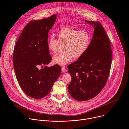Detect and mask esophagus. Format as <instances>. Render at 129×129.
Here are the masks:
<instances>
[{"label":"esophagus","mask_w":129,"mask_h":129,"mask_svg":"<svg viewBox=\"0 0 129 129\" xmlns=\"http://www.w3.org/2000/svg\"><path fill=\"white\" fill-rule=\"evenodd\" d=\"M61 69H62V71L63 72H65L66 71V69L65 68V67H63V66L61 67Z\"/></svg>","instance_id":"obj_1"}]
</instances>
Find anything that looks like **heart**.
I'll return each mask as SVG.
<instances>
[{
	"mask_svg": "<svg viewBox=\"0 0 129 129\" xmlns=\"http://www.w3.org/2000/svg\"><path fill=\"white\" fill-rule=\"evenodd\" d=\"M58 39L51 35L47 43L49 51L56 53L60 43L64 44L65 52L55 55L53 63L60 66H64L71 61L72 58L81 57L87 51L91 40L90 32L85 30L79 31L71 27H64L58 32Z\"/></svg>",
	"mask_w": 129,
	"mask_h": 129,
	"instance_id": "obj_1",
	"label": "heart"
}]
</instances>
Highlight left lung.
Returning a JSON list of instances; mask_svg holds the SVG:
<instances>
[{
    "label": "left lung",
    "instance_id": "8db88e82",
    "mask_svg": "<svg viewBox=\"0 0 129 129\" xmlns=\"http://www.w3.org/2000/svg\"><path fill=\"white\" fill-rule=\"evenodd\" d=\"M84 21L94 29L90 46L81 57L67 66L72 77L68 92L79 101L90 100L101 92L111 64V46L103 26L98 22Z\"/></svg>",
    "mask_w": 129,
    "mask_h": 129
}]
</instances>
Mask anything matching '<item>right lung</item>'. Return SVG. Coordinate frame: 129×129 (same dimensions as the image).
<instances>
[{
  "instance_id": "add662e5",
  "label": "right lung",
  "mask_w": 129,
  "mask_h": 129,
  "mask_svg": "<svg viewBox=\"0 0 129 129\" xmlns=\"http://www.w3.org/2000/svg\"><path fill=\"white\" fill-rule=\"evenodd\" d=\"M57 15L29 23L20 35L14 49L13 60L20 86L28 96L41 99L51 92L61 73L58 65L48 67L52 60L47 46L48 33ZM45 65L39 70V66Z\"/></svg>"
}]
</instances>
